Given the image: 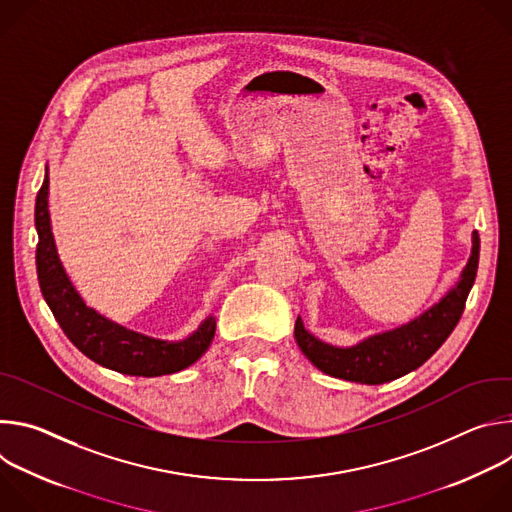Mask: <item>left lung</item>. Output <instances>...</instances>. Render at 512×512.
Listing matches in <instances>:
<instances>
[{
    "label": "left lung",
    "mask_w": 512,
    "mask_h": 512,
    "mask_svg": "<svg viewBox=\"0 0 512 512\" xmlns=\"http://www.w3.org/2000/svg\"><path fill=\"white\" fill-rule=\"evenodd\" d=\"M480 255L478 233H472V255L448 294L421 316L393 330L373 334L352 346H332L310 334L298 316L296 342L306 358L322 373L362 385L395 381L417 367L440 348L456 328L466 298L476 279Z\"/></svg>",
    "instance_id": "1"
}]
</instances>
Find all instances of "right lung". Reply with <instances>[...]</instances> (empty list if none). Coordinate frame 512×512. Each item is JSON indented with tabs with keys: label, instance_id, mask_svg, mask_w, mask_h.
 I'll return each instance as SVG.
<instances>
[{
	"label": "right lung",
	"instance_id": "1",
	"mask_svg": "<svg viewBox=\"0 0 512 512\" xmlns=\"http://www.w3.org/2000/svg\"><path fill=\"white\" fill-rule=\"evenodd\" d=\"M48 184L46 168L34 212L38 231L36 269L42 296L68 340L101 367L131 377L172 375L194 364L214 338V316H208L188 338L168 342L115 324L85 304L56 251L48 212Z\"/></svg>",
	"mask_w": 512,
	"mask_h": 512
}]
</instances>
